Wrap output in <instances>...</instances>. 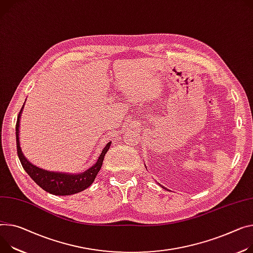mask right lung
<instances>
[{
	"label": "right lung",
	"mask_w": 253,
	"mask_h": 253,
	"mask_svg": "<svg viewBox=\"0 0 253 253\" xmlns=\"http://www.w3.org/2000/svg\"><path fill=\"white\" fill-rule=\"evenodd\" d=\"M23 106L18 114V119L16 123V143H17V153L19 160H20L24 170L28 175L45 191L55 194V196H70L77 192H80L87 187H89L98 174L106 152L110 147V142L104 147L102 153L97 160V162L88 170L80 174H66L57 173L43 170L32 165L25 157L21 151L20 143H19V122Z\"/></svg>",
	"instance_id": "1"
}]
</instances>
